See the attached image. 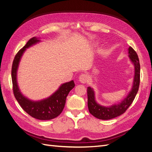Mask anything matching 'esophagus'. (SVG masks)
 <instances>
[{"label":"esophagus","mask_w":152,"mask_h":152,"mask_svg":"<svg viewBox=\"0 0 152 152\" xmlns=\"http://www.w3.org/2000/svg\"><path fill=\"white\" fill-rule=\"evenodd\" d=\"M79 79L81 83L84 84L86 82H87V80H88V77H87V75L86 74H81L79 76Z\"/></svg>","instance_id":"1"}]
</instances>
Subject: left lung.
Here are the masks:
<instances>
[{
  "instance_id": "left-lung-1",
  "label": "left lung",
  "mask_w": 152,
  "mask_h": 152,
  "mask_svg": "<svg viewBox=\"0 0 152 152\" xmlns=\"http://www.w3.org/2000/svg\"><path fill=\"white\" fill-rule=\"evenodd\" d=\"M129 50V57L134 65V77L132 89L127 97L122 102L110 107H103L96 103L93 89L90 87H87V105L90 113L96 118L102 120H109L115 118L125 112L134 101L138 91L140 82V64L137 54L131 47Z\"/></svg>"
}]
</instances>
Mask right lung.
I'll return each mask as SVG.
<instances>
[{
	"label": "right lung",
	"instance_id": "add662e5",
	"mask_svg": "<svg viewBox=\"0 0 152 152\" xmlns=\"http://www.w3.org/2000/svg\"><path fill=\"white\" fill-rule=\"evenodd\" d=\"M39 41L36 37L30 39L25 46L17 53L12 62L11 77L13 93L21 108L32 117L39 120L46 121L56 118L62 112L65 107L67 96L75 87V84L73 80L63 84L50 97L39 102L31 101L21 93L16 80V73L19 62L26 48L30 47Z\"/></svg>",
	"mask_w": 152,
	"mask_h": 152
}]
</instances>
